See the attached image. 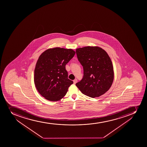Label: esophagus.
<instances>
[{"mask_svg":"<svg viewBox=\"0 0 147 147\" xmlns=\"http://www.w3.org/2000/svg\"><path fill=\"white\" fill-rule=\"evenodd\" d=\"M77 82V79H75L74 80H73V83L75 84Z\"/></svg>","mask_w":147,"mask_h":147,"instance_id":"esophagus-1","label":"esophagus"}]
</instances>
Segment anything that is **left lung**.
Here are the masks:
<instances>
[{"label": "left lung", "mask_w": 147, "mask_h": 147, "mask_svg": "<svg viewBox=\"0 0 147 147\" xmlns=\"http://www.w3.org/2000/svg\"><path fill=\"white\" fill-rule=\"evenodd\" d=\"M83 66V77L76 85L82 93L92 98L101 96L109 90L114 79L113 65L109 55L98 47L76 49Z\"/></svg>", "instance_id": "1"}]
</instances>
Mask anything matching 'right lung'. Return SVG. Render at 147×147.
Masks as SVG:
<instances>
[{"label":"right lung","instance_id":"obj_1","mask_svg":"<svg viewBox=\"0 0 147 147\" xmlns=\"http://www.w3.org/2000/svg\"><path fill=\"white\" fill-rule=\"evenodd\" d=\"M76 52L72 49L49 48L40 55L34 69V82L38 92L47 100L62 99L73 82L68 79L65 65Z\"/></svg>","mask_w":147,"mask_h":147}]
</instances>
